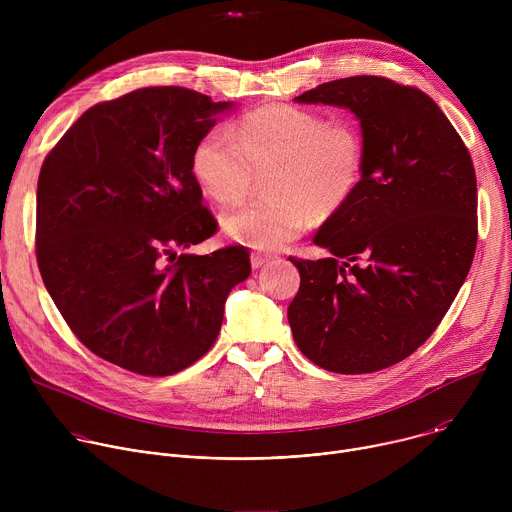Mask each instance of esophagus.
<instances>
[{"label":"esophagus","instance_id":"esophagus-1","mask_svg":"<svg viewBox=\"0 0 512 512\" xmlns=\"http://www.w3.org/2000/svg\"><path fill=\"white\" fill-rule=\"evenodd\" d=\"M267 261H269L267 255H263V253H251V267H253V269L263 267Z\"/></svg>","mask_w":512,"mask_h":512}]
</instances>
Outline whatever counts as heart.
<instances>
[{
    "label": "heart",
    "instance_id": "1",
    "mask_svg": "<svg viewBox=\"0 0 512 512\" xmlns=\"http://www.w3.org/2000/svg\"><path fill=\"white\" fill-rule=\"evenodd\" d=\"M364 143L348 119L326 121L294 105H267L237 127H214L194 145L190 170L218 202L245 196L255 176L269 200L241 202L221 214L223 233L245 247L275 251L302 235L308 210L316 218L338 212L358 188Z\"/></svg>",
    "mask_w": 512,
    "mask_h": 512
}]
</instances>
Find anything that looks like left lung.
Here are the masks:
<instances>
[{
	"mask_svg": "<svg viewBox=\"0 0 512 512\" xmlns=\"http://www.w3.org/2000/svg\"><path fill=\"white\" fill-rule=\"evenodd\" d=\"M296 103L348 109L364 162L352 198L328 216L318 261L294 259L287 308L298 348L340 375L375 373L415 352L442 322L476 251V174L437 103L383 77L324 83Z\"/></svg>",
	"mask_w": 512,
	"mask_h": 512,
	"instance_id": "8db88e82",
	"label": "left lung"
}]
</instances>
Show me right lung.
I'll return each mask as SVG.
<instances>
[{"label": "right lung", "instance_id": "1", "mask_svg": "<svg viewBox=\"0 0 512 512\" xmlns=\"http://www.w3.org/2000/svg\"><path fill=\"white\" fill-rule=\"evenodd\" d=\"M235 107L148 87L85 111L46 156L36 253L50 298L97 356L137 375H174L221 332L245 247L178 255L216 231L190 170L196 141Z\"/></svg>", "mask_w": 512, "mask_h": 512}]
</instances>
